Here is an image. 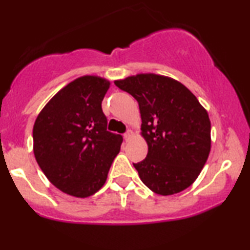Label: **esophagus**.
Masks as SVG:
<instances>
[{"label":"esophagus","instance_id":"1","mask_svg":"<svg viewBox=\"0 0 250 250\" xmlns=\"http://www.w3.org/2000/svg\"><path fill=\"white\" fill-rule=\"evenodd\" d=\"M132 135H133V132L132 131H127L124 134V139H125V141H128L129 139L132 138Z\"/></svg>","mask_w":250,"mask_h":250}]
</instances>
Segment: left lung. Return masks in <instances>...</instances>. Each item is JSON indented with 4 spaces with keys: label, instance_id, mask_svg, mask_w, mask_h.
Returning <instances> with one entry per match:
<instances>
[{
    "label": "left lung",
    "instance_id": "obj_1",
    "mask_svg": "<svg viewBox=\"0 0 250 250\" xmlns=\"http://www.w3.org/2000/svg\"><path fill=\"white\" fill-rule=\"evenodd\" d=\"M138 101L148 155L133 164L140 179L162 196L192 184L210 151V121L191 91L173 78L139 74L115 81Z\"/></svg>",
    "mask_w": 250,
    "mask_h": 250
}]
</instances>
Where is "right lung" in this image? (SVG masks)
<instances>
[{
    "label": "right lung",
    "instance_id": "add662e5",
    "mask_svg": "<svg viewBox=\"0 0 250 250\" xmlns=\"http://www.w3.org/2000/svg\"><path fill=\"white\" fill-rule=\"evenodd\" d=\"M110 82L83 76L45 104L33 128L34 155L51 183L77 198L94 194L107 180L123 136L107 131L101 104Z\"/></svg>",
    "mask_w": 250,
    "mask_h": 250
}]
</instances>
